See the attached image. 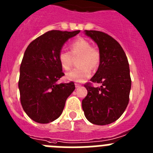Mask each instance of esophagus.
<instances>
[{"label": "esophagus", "mask_w": 153, "mask_h": 153, "mask_svg": "<svg viewBox=\"0 0 153 153\" xmlns=\"http://www.w3.org/2000/svg\"><path fill=\"white\" fill-rule=\"evenodd\" d=\"M75 86H76V88H79V87H80L81 86V85L78 84V83H75Z\"/></svg>", "instance_id": "34e87169"}]
</instances>
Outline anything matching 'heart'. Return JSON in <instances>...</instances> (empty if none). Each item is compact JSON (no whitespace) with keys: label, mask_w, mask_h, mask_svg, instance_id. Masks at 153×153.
Instances as JSON below:
<instances>
[{"label":"heart","mask_w":153,"mask_h":153,"mask_svg":"<svg viewBox=\"0 0 153 153\" xmlns=\"http://www.w3.org/2000/svg\"><path fill=\"white\" fill-rule=\"evenodd\" d=\"M70 53L61 51L58 54V60L62 68L69 70L73 64V57L79 56L76 60L77 68L67 73L65 78L69 81L83 82L99 67L100 62V53L91 47V44L84 38H78L70 44Z\"/></svg>","instance_id":"b5f03b06"}]
</instances>
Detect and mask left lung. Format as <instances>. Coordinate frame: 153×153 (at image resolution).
I'll list each match as a JSON object with an SVG mask.
<instances>
[{
  "instance_id": "obj_1",
  "label": "left lung",
  "mask_w": 153,
  "mask_h": 153,
  "mask_svg": "<svg viewBox=\"0 0 153 153\" xmlns=\"http://www.w3.org/2000/svg\"><path fill=\"white\" fill-rule=\"evenodd\" d=\"M99 47L100 62L90 81L101 83L100 87L84 85L87 95L82 101L84 115L95 125H107L118 120L129 103L131 90L129 66L123 49L106 33L84 30Z\"/></svg>"
}]
</instances>
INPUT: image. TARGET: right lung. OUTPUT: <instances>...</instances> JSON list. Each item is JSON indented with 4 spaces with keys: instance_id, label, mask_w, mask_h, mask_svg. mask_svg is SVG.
Returning <instances> with one entry per match:
<instances>
[{
    "instance_id": "obj_1",
    "label": "right lung",
    "mask_w": 153,
    "mask_h": 153,
    "mask_svg": "<svg viewBox=\"0 0 153 153\" xmlns=\"http://www.w3.org/2000/svg\"><path fill=\"white\" fill-rule=\"evenodd\" d=\"M79 31L50 30L31 42L24 52L18 87L23 109L35 122L49 123L56 120L75 90L74 82L57 83L64 75L58 54Z\"/></svg>"
}]
</instances>
